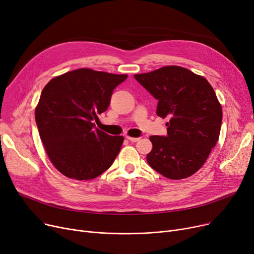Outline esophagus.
<instances>
[{
  "label": "esophagus",
  "mask_w": 254,
  "mask_h": 254,
  "mask_svg": "<svg viewBox=\"0 0 254 254\" xmlns=\"http://www.w3.org/2000/svg\"><path fill=\"white\" fill-rule=\"evenodd\" d=\"M129 142H138L140 140V138H132V137H129V136H127L126 137Z\"/></svg>",
  "instance_id": "34e87169"
}]
</instances>
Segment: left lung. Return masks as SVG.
<instances>
[{"label":"left lung","instance_id":"8db88e82","mask_svg":"<svg viewBox=\"0 0 254 254\" xmlns=\"http://www.w3.org/2000/svg\"><path fill=\"white\" fill-rule=\"evenodd\" d=\"M158 101L156 114L168 117L167 135L151 136L148 165L169 179L191 176L217 143L222 110L207 80L177 65L134 75Z\"/></svg>","mask_w":254,"mask_h":254}]
</instances>
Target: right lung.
Here are the masks:
<instances>
[{
    "instance_id": "add662e5",
    "label": "right lung",
    "mask_w": 254,
    "mask_h": 254,
    "mask_svg": "<svg viewBox=\"0 0 254 254\" xmlns=\"http://www.w3.org/2000/svg\"><path fill=\"white\" fill-rule=\"evenodd\" d=\"M127 78L78 69L51 79L43 88L36 124L48 157L63 175L93 179L115 161L124 137L106 134L93 120L108 109L114 88Z\"/></svg>"
}]
</instances>
